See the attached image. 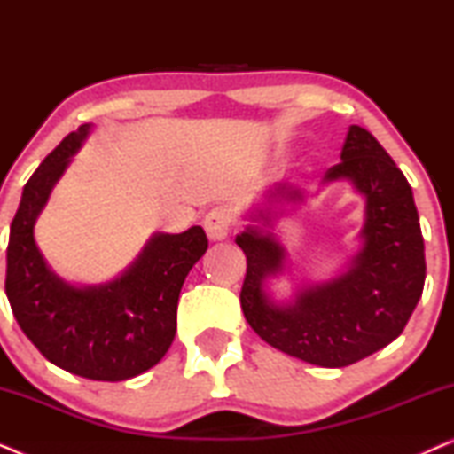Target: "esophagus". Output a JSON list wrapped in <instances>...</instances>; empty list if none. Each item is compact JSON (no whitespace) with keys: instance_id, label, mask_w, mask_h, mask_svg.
I'll return each instance as SVG.
<instances>
[{"instance_id":"esophagus-1","label":"esophagus","mask_w":454,"mask_h":454,"mask_svg":"<svg viewBox=\"0 0 454 454\" xmlns=\"http://www.w3.org/2000/svg\"><path fill=\"white\" fill-rule=\"evenodd\" d=\"M231 223L233 216L227 208H213L204 219V229H207V235L210 241H223L229 238L231 233Z\"/></svg>"}]
</instances>
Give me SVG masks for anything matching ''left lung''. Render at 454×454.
<instances>
[{
	"mask_svg": "<svg viewBox=\"0 0 454 454\" xmlns=\"http://www.w3.org/2000/svg\"><path fill=\"white\" fill-rule=\"evenodd\" d=\"M347 182L364 198L359 250L339 275L300 283L277 300L270 278L287 272V250L275 223L283 204L306 200V190L278 184L246 215L238 244L247 258L241 309L260 339L301 362L345 368L399 337L418 306L426 281L424 238L411 185L368 129L351 126L340 163L322 185Z\"/></svg>",
	"mask_w": 454,
	"mask_h": 454,
	"instance_id": "left-lung-1",
	"label": "left lung"
}]
</instances>
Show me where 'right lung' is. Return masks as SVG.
<instances>
[{
  "label": "right lung",
  "instance_id": "1",
  "mask_svg": "<svg viewBox=\"0 0 454 454\" xmlns=\"http://www.w3.org/2000/svg\"><path fill=\"white\" fill-rule=\"evenodd\" d=\"M84 123L47 154L24 185L10 225L5 295L33 345L58 368L90 380H128L157 365L173 343L182 285L208 247L202 227L154 233L138 258L101 285H74L51 270L35 223L89 138Z\"/></svg>",
  "mask_w": 454,
  "mask_h": 454
}]
</instances>
